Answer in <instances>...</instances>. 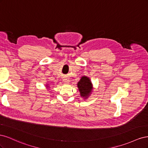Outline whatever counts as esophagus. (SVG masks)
Segmentation results:
<instances>
[{
  "mask_svg": "<svg viewBox=\"0 0 148 148\" xmlns=\"http://www.w3.org/2000/svg\"><path fill=\"white\" fill-rule=\"evenodd\" d=\"M63 80H64V82L65 83H68L69 82V79L68 78H64Z\"/></svg>",
  "mask_w": 148,
  "mask_h": 148,
  "instance_id": "1",
  "label": "esophagus"
}]
</instances>
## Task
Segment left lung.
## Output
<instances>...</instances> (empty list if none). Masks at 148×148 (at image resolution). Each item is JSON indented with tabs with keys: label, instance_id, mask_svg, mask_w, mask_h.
Returning <instances> with one entry per match:
<instances>
[{
	"label": "left lung",
	"instance_id": "obj_1",
	"mask_svg": "<svg viewBox=\"0 0 148 148\" xmlns=\"http://www.w3.org/2000/svg\"><path fill=\"white\" fill-rule=\"evenodd\" d=\"M78 88L81 96L87 97L92 91V84L87 77H83L78 83Z\"/></svg>",
	"mask_w": 148,
	"mask_h": 148
}]
</instances>
